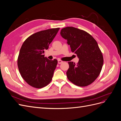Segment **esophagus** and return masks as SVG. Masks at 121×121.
I'll list each match as a JSON object with an SVG mask.
<instances>
[{
    "label": "esophagus",
    "instance_id": "34e87169",
    "mask_svg": "<svg viewBox=\"0 0 121 121\" xmlns=\"http://www.w3.org/2000/svg\"><path fill=\"white\" fill-rule=\"evenodd\" d=\"M63 63V61H62V60H58V64H62Z\"/></svg>",
    "mask_w": 121,
    "mask_h": 121
}]
</instances>
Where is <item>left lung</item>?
Returning a JSON list of instances; mask_svg holds the SVG:
<instances>
[{"mask_svg":"<svg viewBox=\"0 0 121 121\" xmlns=\"http://www.w3.org/2000/svg\"><path fill=\"white\" fill-rule=\"evenodd\" d=\"M60 35L67 40L72 52L79 58L77 64L68 62V79L78 86L90 85L99 75L104 63L103 56L96 41L86 31L73 27L63 28Z\"/></svg>","mask_w":121,"mask_h":121,"instance_id":"8db88e82","label":"left lung"}]
</instances>
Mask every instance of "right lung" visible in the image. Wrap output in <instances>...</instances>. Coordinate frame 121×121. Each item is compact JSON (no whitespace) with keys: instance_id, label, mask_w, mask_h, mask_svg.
<instances>
[{"instance_id":"add662e5","label":"right lung","mask_w":121,"mask_h":121,"mask_svg":"<svg viewBox=\"0 0 121 121\" xmlns=\"http://www.w3.org/2000/svg\"><path fill=\"white\" fill-rule=\"evenodd\" d=\"M60 28L43 30L31 35L22 46L17 66L22 77L29 85L41 88L51 82L56 67V59L49 60L43 54Z\"/></svg>"}]
</instances>
